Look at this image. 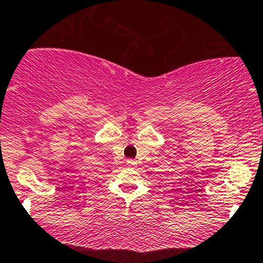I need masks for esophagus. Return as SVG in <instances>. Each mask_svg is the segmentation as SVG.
I'll list each match as a JSON object with an SVG mask.
<instances>
[{"label": "esophagus", "instance_id": "esophagus-1", "mask_svg": "<svg viewBox=\"0 0 263 263\" xmlns=\"http://www.w3.org/2000/svg\"><path fill=\"white\" fill-rule=\"evenodd\" d=\"M127 165H128V167H135V165H136V160L127 159Z\"/></svg>", "mask_w": 263, "mask_h": 263}]
</instances>
